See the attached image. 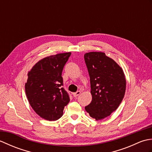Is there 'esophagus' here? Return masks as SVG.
Returning <instances> with one entry per match:
<instances>
[{
  "instance_id": "esophagus-1",
  "label": "esophagus",
  "mask_w": 152,
  "mask_h": 152,
  "mask_svg": "<svg viewBox=\"0 0 152 152\" xmlns=\"http://www.w3.org/2000/svg\"><path fill=\"white\" fill-rule=\"evenodd\" d=\"M80 93H81V91H76V93H73V96H74V97H76V96H78L80 94Z\"/></svg>"
}]
</instances>
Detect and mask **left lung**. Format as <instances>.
I'll return each instance as SVG.
<instances>
[{"mask_svg":"<svg viewBox=\"0 0 152 152\" xmlns=\"http://www.w3.org/2000/svg\"><path fill=\"white\" fill-rule=\"evenodd\" d=\"M91 83L92 101L85 109L91 118L101 120L108 117L124 97L126 80L121 68L103 52L84 55Z\"/></svg>","mask_w":152,"mask_h":152,"instance_id":"left-lung-1","label":"left lung"}]
</instances>
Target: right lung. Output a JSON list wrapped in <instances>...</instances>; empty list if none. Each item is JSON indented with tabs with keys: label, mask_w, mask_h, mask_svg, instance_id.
<instances>
[{
	"label": "right lung",
	"mask_w": 152,
	"mask_h": 152,
	"mask_svg": "<svg viewBox=\"0 0 152 152\" xmlns=\"http://www.w3.org/2000/svg\"><path fill=\"white\" fill-rule=\"evenodd\" d=\"M71 53L45 57L34 64L28 73L25 93L31 107L46 120L56 121L63 114L70 101L64 90L62 72Z\"/></svg>",
	"instance_id": "1"
}]
</instances>
